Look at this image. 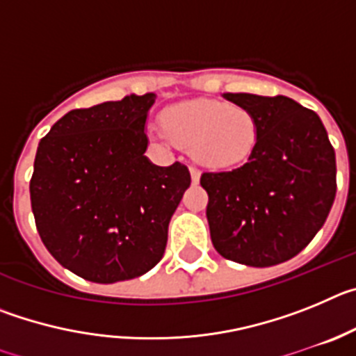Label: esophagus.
I'll return each mask as SVG.
<instances>
[{"label": "esophagus", "instance_id": "obj_1", "mask_svg": "<svg viewBox=\"0 0 356 356\" xmlns=\"http://www.w3.org/2000/svg\"><path fill=\"white\" fill-rule=\"evenodd\" d=\"M200 176L201 172L197 171L196 168H191V178H193V184H197V181H200Z\"/></svg>", "mask_w": 356, "mask_h": 356}]
</instances>
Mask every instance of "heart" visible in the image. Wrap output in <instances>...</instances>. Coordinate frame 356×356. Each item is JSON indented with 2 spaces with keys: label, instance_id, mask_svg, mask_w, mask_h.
<instances>
[{
  "label": "heart",
  "instance_id": "1",
  "mask_svg": "<svg viewBox=\"0 0 356 356\" xmlns=\"http://www.w3.org/2000/svg\"><path fill=\"white\" fill-rule=\"evenodd\" d=\"M159 139L187 147L193 159L216 171L242 165L259 143V121L244 106L219 99H188L162 110Z\"/></svg>",
  "mask_w": 356,
  "mask_h": 356
}]
</instances>
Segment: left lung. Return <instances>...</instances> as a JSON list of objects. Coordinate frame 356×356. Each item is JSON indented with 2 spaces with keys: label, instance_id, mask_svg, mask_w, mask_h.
<instances>
[{
  "label": "left lung",
  "instance_id": "left-lung-1",
  "mask_svg": "<svg viewBox=\"0 0 356 356\" xmlns=\"http://www.w3.org/2000/svg\"><path fill=\"white\" fill-rule=\"evenodd\" d=\"M259 121L244 165L203 172L217 253L251 267L287 262L323 228L337 193L335 151L319 115L287 96L226 92Z\"/></svg>",
  "mask_w": 356,
  "mask_h": 356
}]
</instances>
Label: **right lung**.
I'll list each match as a JSON object with an SVG mask.
<instances>
[{"label": "right lung", "instance_id": "obj_1", "mask_svg": "<svg viewBox=\"0 0 356 356\" xmlns=\"http://www.w3.org/2000/svg\"><path fill=\"white\" fill-rule=\"evenodd\" d=\"M155 94L71 110L39 143L31 212L56 262L94 284L137 278L160 262L191 172L151 163L146 119Z\"/></svg>", "mask_w": 356, "mask_h": 356}]
</instances>
